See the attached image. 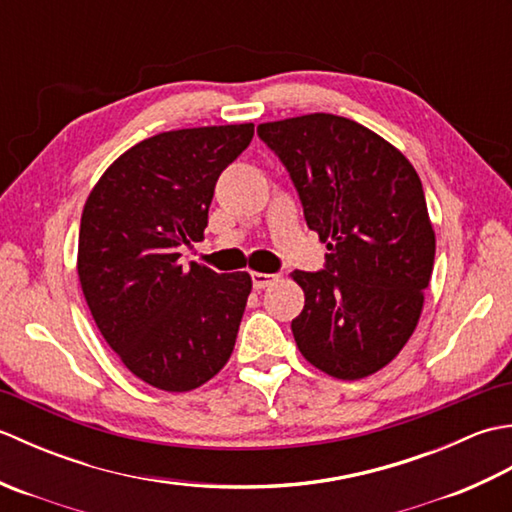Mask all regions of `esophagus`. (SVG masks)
<instances>
[{"instance_id":"34e87169","label":"esophagus","mask_w":512,"mask_h":512,"mask_svg":"<svg viewBox=\"0 0 512 512\" xmlns=\"http://www.w3.org/2000/svg\"><path fill=\"white\" fill-rule=\"evenodd\" d=\"M250 279H253V288L262 290L268 288L273 281H277V275H268V273H250Z\"/></svg>"}]
</instances>
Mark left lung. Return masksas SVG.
<instances>
[{"mask_svg": "<svg viewBox=\"0 0 512 512\" xmlns=\"http://www.w3.org/2000/svg\"><path fill=\"white\" fill-rule=\"evenodd\" d=\"M257 136L330 250L323 270L292 273L306 295L292 319L299 352L334 378L378 372L416 330L436 257L416 169L372 129L334 114L264 123Z\"/></svg>", "mask_w": 512, "mask_h": 512, "instance_id": "1", "label": "left lung"}]
</instances>
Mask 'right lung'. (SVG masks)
<instances>
[{"instance_id": "obj_1", "label": "right lung", "mask_w": 512, "mask_h": 512, "mask_svg": "<svg viewBox=\"0 0 512 512\" xmlns=\"http://www.w3.org/2000/svg\"><path fill=\"white\" fill-rule=\"evenodd\" d=\"M253 123L176 129L127 149L96 182L81 215L79 279L107 345L162 391H191L226 365L253 288L217 275L180 246L202 242L220 173Z\"/></svg>"}]
</instances>
